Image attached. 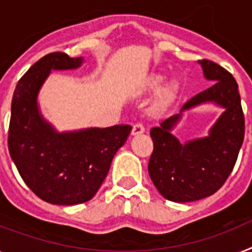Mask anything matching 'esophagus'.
Listing matches in <instances>:
<instances>
[{
    "label": "esophagus",
    "mask_w": 252,
    "mask_h": 252,
    "mask_svg": "<svg viewBox=\"0 0 252 252\" xmlns=\"http://www.w3.org/2000/svg\"><path fill=\"white\" fill-rule=\"evenodd\" d=\"M145 132V126H143L142 123H137L133 126V129H132V134L133 136H138V134H142Z\"/></svg>",
    "instance_id": "1"
}]
</instances>
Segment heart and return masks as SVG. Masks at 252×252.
Returning a JSON list of instances; mask_svg holds the SVG:
<instances>
[{
	"label": "heart",
	"mask_w": 252,
	"mask_h": 252,
	"mask_svg": "<svg viewBox=\"0 0 252 252\" xmlns=\"http://www.w3.org/2000/svg\"><path fill=\"white\" fill-rule=\"evenodd\" d=\"M162 82H164V77L160 75V74H155V75H152V77H150L149 79H147L145 87L147 90H158V87L162 84ZM172 97L173 90L172 88H169V90H166L165 92H164V94H162L161 100H160V105H166L169 101L172 100Z\"/></svg>",
	"instance_id": "1"
}]
</instances>
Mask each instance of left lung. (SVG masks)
Returning <instances> with one entry per match:
<instances>
[{
    "mask_svg": "<svg viewBox=\"0 0 252 252\" xmlns=\"http://www.w3.org/2000/svg\"><path fill=\"white\" fill-rule=\"evenodd\" d=\"M204 77L215 82L182 106L178 114L150 130L154 152L149 174L158 191L169 201L191 202L211 196L227 181L244 142L245 118L233 75L210 60H200ZM214 103L223 113L202 139L182 144L171 130L185 111Z\"/></svg>",
    "mask_w": 252,
    "mask_h": 252,
    "instance_id": "1",
    "label": "left lung"
}]
</instances>
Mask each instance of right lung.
Instances as JSON below:
<instances>
[{"instance_id":"right-lung-1","label":"right lung","mask_w":252,"mask_h":252,"mask_svg":"<svg viewBox=\"0 0 252 252\" xmlns=\"http://www.w3.org/2000/svg\"><path fill=\"white\" fill-rule=\"evenodd\" d=\"M83 61L64 52L46 55L23 75L12 96L10 156L25 185L50 204L78 205L94 197L132 130L120 124L58 132L44 119L38 94L51 71L78 69Z\"/></svg>"}]
</instances>
